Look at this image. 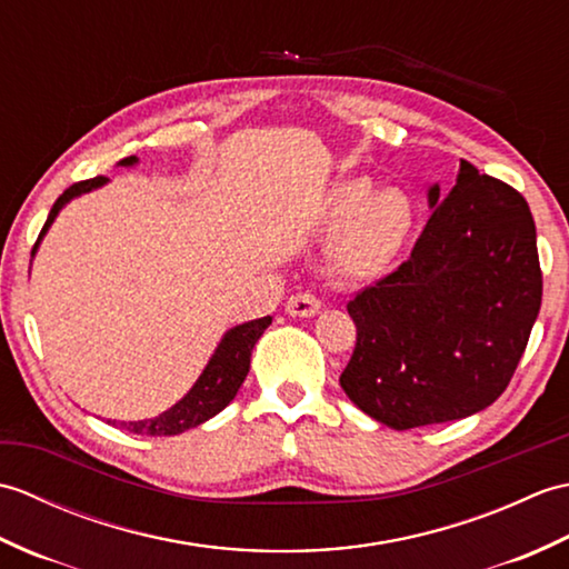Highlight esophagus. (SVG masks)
I'll return each instance as SVG.
<instances>
[{
    "instance_id": "obj_1",
    "label": "esophagus",
    "mask_w": 569,
    "mask_h": 569,
    "mask_svg": "<svg viewBox=\"0 0 569 569\" xmlns=\"http://www.w3.org/2000/svg\"><path fill=\"white\" fill-rule=\"evenodd\" d=\"M320 308H322V303L312 293H296L288 298V303H286V312L291 318H312V316H318Z\"/></svg>"
}]
</instances>
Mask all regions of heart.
Segmentation results:
<instances>
[{"mask_svg": "<svg viewBox=\"0 0 569 569\" xmlns=\"http://www.w3.org/2000/svg\"><path fill=\"white\" fill-rule=\"evenodd\" d=\"M330 220L347 222L332 247V269L345 278H367L389 263L413 227V208L398 190L373 192L369 180H349L335 190Z\"/></svg>", "mask_w": 569, "mask_h": 569, "instance_id": "heart-1", "label": "heart"}]
</instances>
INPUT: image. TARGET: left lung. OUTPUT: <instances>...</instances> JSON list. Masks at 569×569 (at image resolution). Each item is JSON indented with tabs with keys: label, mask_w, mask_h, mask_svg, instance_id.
Listing matches in <instances>:
<instances>
[{
	"label": "left lung",
	"mask_w": 569,
	"mask_h": 569,
	"mask_svg": "<svg viewBox=\"0 0 569 569\" xmlns=\"http://www.w3.org/2000/svg\"><path fill=\"white\" fill-rule=\"evenodd\" d=\"M410 259L349 300L357 347L340 386L393 430L491 406L521 361L540 310L536 222L521 192L459 161Z\"/></svg>",
	"instance_id": "8db88e82"
}]
</instances>
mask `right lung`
Segmentation results:
<instances>
[{
    "label": "right lung",
    "instance_id": "1",
    "mask_svg": "<svg viewBox=\"0 0 569 569\" xmlns=\"http://www.w3.org/2000/svg\"><path fill=\"white\" fill-rule=\"evenodd\" d=\"M137 161H139L137 156H129V159L119 161V166L129 168V166H137ZM104 183H107V178L98 176V178L80 180V183L70 186L63 196L53 202L51 212H48V220L41 229L39 241L33 244L31 257L36 253V249H39L43 234L48 232V227L53 224L58 212L63 210L72 198H80V196H84V192L98 190ZM269 325H271V316H266V318L237 325V328L227 330L220 345H217L214 355L210 357L208 367L202 369L198 381L192 383V389L183 398H180L176 406L163 410V413H159L156 418H147V420H131V422L107 420V422H112L114 428H122V430L134 432V435H151V438H161V435L166 438V435H178V432H186L190 428L202 426L204 420H210L212 416L220 413V410L227 408V403L237 396L239 386L244 383L247 373H249L251 349L259 342V337L263 335L266 328H269Z\"/></svg>",
    "mask_w": 569,
    "mask_h": 569
}]
</instances>
